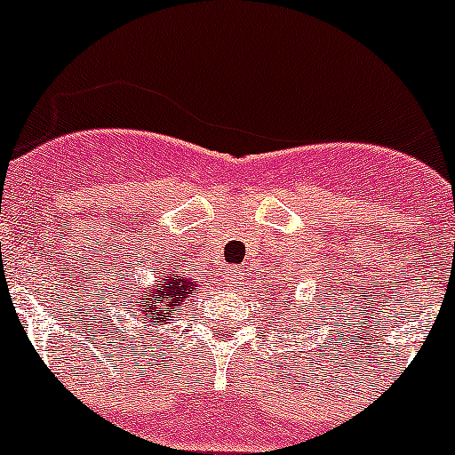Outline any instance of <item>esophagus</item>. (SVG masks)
<instances>
[{
  "mask_svg": "<svg viewBox=\"0 0 455 455\" xmlns=\"http://www.w3.org/2000/svg\"><path fill=\"white\" fill-rule=\"evenodd\" d=\"M224 282L228 286H240L244 282V270L240 266H228V268H224Z\"/></svg>",
  "mask_w": 455,
  "mask_h": 455,
  "instance_id": "esophagus-1",
  "label": "esophagus"
}]
</instances>
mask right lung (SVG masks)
<instances>
[{
    "label": "right lung",
    "instance_id": "right-lung-1",
    "mask_svg": "<svg viewBox=\"0 0 455 455\" xmlns=\"http://www.w3.org/2000/svg\"><path fill=\"white\" fill-rule=\"evenodd\" d=\"M196 291V283L191 279L180 277L178 273H160L156 279V286L151 283L147 291H134L127 297L130 316H134L136 323L142 325H164L172 321V315L178 313V306ZM127 295V292H125Z\"/></svg>",
    "mask_w": 455,
    "mask_h": 455
}]
</instances>
